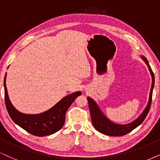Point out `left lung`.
Listing matches in <instances>:
<instances>
[{
  "mask_svg": "<svg viewBox=\"0 0 160 160\" xmlns=\"http://www.w3.org/2000/svg\"><path fill=\"white\" fill-rule=\"evenodd\" d=\"M141 58L144 60V62L146 63L148 67V70L151 73V79H152L148 102L146 107L143 110L142 114L139 115L136 120L133 121V122L128 123V124H117V123H115L109 120L108 117L103 114V112L101 111V109L100 108L98 105L97 104V102L92 98L88 97L87 100H88V106H89L92 124L94 125L95 129L98 131L99 132L102 133L103 134L108 135V136H123V135L128 134L131 131H133L137 127H138L144 121L145 117H146L148 113L149 112V109L151 108L152 92L153 87H154V74H153L152 70H151V66L149 65L148 61L146 58H145L142 55L141 56Z\"/></svg>",
  "mask_w": 160,
  "mask_h": 160,
  "instance_id": "8db88e82",
  "label": "left lung"
}]
</instances>
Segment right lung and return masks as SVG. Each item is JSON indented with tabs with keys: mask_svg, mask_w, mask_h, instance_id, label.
<instances>
[{
	"mask_svg": "<svg viewBox=\"0 0 160 160\" xmlns=\"http://www.w3.org/2000/svg\"><path fill=\"white\" fill-rule=\"evenodd\" d=\"M6 78L7 73L5 74L3 86L6 106L10 117L21 128L38 137L53 134L60 130L65 122L66 111L74 100L82 94L81 92H75L64 97L46 112L37 114H26L20 112L12 104L8 95Z\"/></svg>",
	"mask_w": 160,
	"mask_h": 160,
	"instance_id": "add662e5",
	"label": "right lung"
}]
</instances>
